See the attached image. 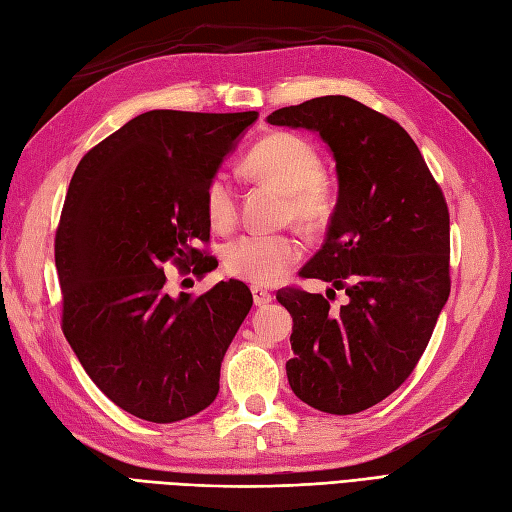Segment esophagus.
<instances>
[{
  "label": "esophagus",
  "mask_w": 512,
  "mask_h": 512,
  "mask_svg": "<svg viewBox=\"0 0 512 512\" xmlns=\"http://www.w3.org/2000/svg\"><path fill=\"white\" fill-rule=\"evenodd\" d=\"M252 297H254L256 306H267L273 299L271 293L267 289H263V286H252Z\"/></svg>",
  "instance_id": "esophagus-1"
}]
</instances>
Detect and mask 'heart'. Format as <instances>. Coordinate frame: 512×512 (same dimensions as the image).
Masks as SVG:
<instances>
[{
  "mask_svg": "<svg viewBox=\"0 0 512 512\" xmlns=\"http://www.w3.org/2000/svg\"><path fill=\"white\" fill-rule=\"evenodd\" d=\"M243 167L256 180L278 186L289 197L286 215L317 230L334 210V195L317 147L293 132H273L249 149ZM204 210L210 228L228 232L239 215L234 180L217 171L204 186ZM304 254V245L293 232H249L232 241L223 252V265L234 278L252 284H273L286 276Z\"/></svg>",
  "mask_w": 512,
  "mask_h": 512,
  "instance_id": "heart-1",
  "label": "heart"
}]
</instances>
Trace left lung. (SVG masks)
<instances>
[{
  "label": "left lung",
  "instance_id": "1",
  "mask_svg": "<svg viewBox=\"0 0 512 512\" xmlns=\"http://www.w3.org/2000/svg\"><path fill=\"white\" fill-rule=\"evenodd\" d=\"M273 126L319 132L339 173L326 243L299 271L332 282L351 302L278 291L293 317L286 376L299 400L354 415L389 397L426 352L450 297V210L408 132L345 95L280 108ZM334 294V293H333Z\"/></svg>",
  "mask_w": 512,
  "mask_h": 512
}]
</instances>
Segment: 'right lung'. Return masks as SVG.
<instances>
[{
	"mask_svg": "<svg viewBox=\"0 0 512 512\" xmlns=\"http://www.w3.org/2000/svg\"><path fill=\"white\" fill-rule=\"evenodd\" d=\"M256 119L149 110L89 149L71 178L54 241L60 326L99 391L139 419L180 421L219 393L252 293L228 280L171 297L162 267L210 271L204 186Z\"/></svg>",
	"mask_w": 512,
	"mask_h": 512,
	"instance_id": "1",
	"label": "right lung"
}]
</instances>
